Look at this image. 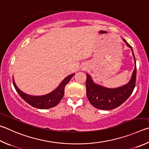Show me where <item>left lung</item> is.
I'll use <instances>...</instances> for the list:
<instances>
[{
	"label": "left lung",
	"mask_w": 149,
	"mask_h": 149,
	"mask_svg": "<svg viewBox=\"0 0 149 149\" xmlns=\"http://www.w3.org/2000/svg\"><path fill=\"white\" fill-rule=\"evenodd\" d=\"M127 46L132 49L135 66L133 74L130 81L123 86L115 88H109L94 83L91 77L86 74V96L88 101L97 109L103 110H111L123 104L128 99L136 86V63L133 49L130 45L123 39Z\"/></svg>",
	"instance_id": "left-lung-1"
}]
</instances>
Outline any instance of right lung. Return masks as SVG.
<instances>
[{
	"mask_svg": "<svg viewBox=\"0 0 149 149\" xmlns=\"http://www.w3.org/2000/svg\"><path fill=\"white\" fill-rule=\"evenodd\" d=\"M74 74H75L69 75L68 76L64 78L63 81L61 83L60 85L55 90H54L50 93L43 96H31L23 93L20 89H19L17 85H15L13 78V84L17 93L19 94V96L26 103L32 105V107L38 108V109H45L53 107L58 104V103L61 102L64 94L65 86L68 83Z\"/></svg>",
	"mask_w": 149,
	"mask_h": 149,
	"instance_id": "right-lung-1",
	"label": "right lung"
}]
</instances>
